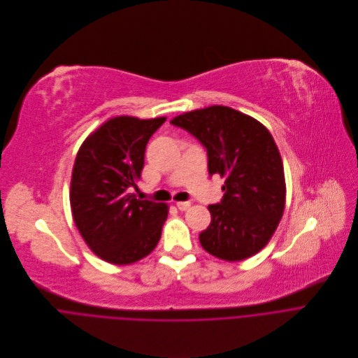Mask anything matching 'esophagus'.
Returning <instances> with one entry per match:
<instances>
[{
	"mask_svg": "<svg viewBox=\"0 0 358 358\" xmlns=\"http://www.w3.org/2000/svg\"><path fill=\"white\" fill-rule=\"evenodd\" d=\"M176 205H177V208H178L180 210H187V209L191 206V202H189V201H182V202H177Z\"/></svg>",
	"mask_w": 358,
	"mask_h": 358,
	"instance_id": "obj_1",
	"label": "esophagus"
}]
</instances>
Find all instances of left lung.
<instances>
[{
  "mask_svg": "<svg viewBox=\"0 0 358 358\" xmlns=\"http://www.w3.org/2000/svg\"><path fill=\"white\" fill-rule=\"evenodd\" d=\"M206 149L209 176L224 177L219 203L209 205L210 224L199 233L202 248L226 262L259 253L271 239L285 206V178L278 148L255 117L213 105L170 122Z\"/></svg>",
  "mask_w": 358,
  "mask_h": 358,
  "instance_id": "obj_1",
  "label": "left lung"
}]
</instances>
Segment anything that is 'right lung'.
I'll use <instances>...</instances> for the list:
<instances>
[{"label": "right lung", "mask_w": 358, "mask_h": 358, "mask_svg": "<svg viewBox=\"0 0 358 358\" xmlns=\"http://www.w3.org/2000/svg\"><path fill=\"white\" fill-rule=\"evenodd\" d=\"M166 117L116 116L81 145L71 176L74 223L88 248L102 260L132 264L157 246L167 219L166 203L138 199L146 145Z\"/></svg>", "instance_id": "obj_1"}]
</instances>
